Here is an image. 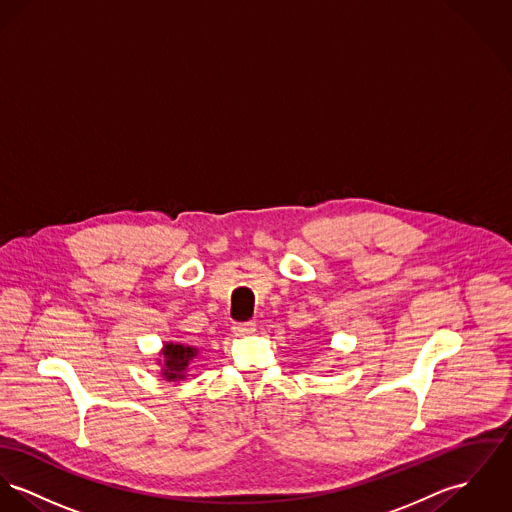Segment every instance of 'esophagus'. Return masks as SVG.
Masks as SVG:
<instances>
[{
	"label": "esophagus",
	"mask_w": 512,
	"mask_h": 512,
	"mask_svg": "<svg viewBox=\"0 0 512 512\" xmlns=\"http://www.w3.org/2000/svg\"><path fill=\"white\" fill-rule=\"evenodd\" d=\"M256 330L254 321H246V323H234L233 332L236 336H244V334H252Z\"/></svg>",
	"instance_id": "1"
}]
</instances>
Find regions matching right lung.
Instances as JSON below:
<instances>
[{
	"mask_svg": "<svg viewBox=\"0 0 512 512\" xmlns=\"http://www.w3.org/2000/svg\"><path fill=\"white\" fill-rule=\"evenodd\" d=\"M162 354H164V366H162L164 377L170 381H176L186 377L187 364L197 356V350L182 344H166Z\"/></svg>",
	"mask_w": 512,
	"mask_h": 512,
	"instance_id": "obj_1",
	"label": "right lung"
}]
</instances>
